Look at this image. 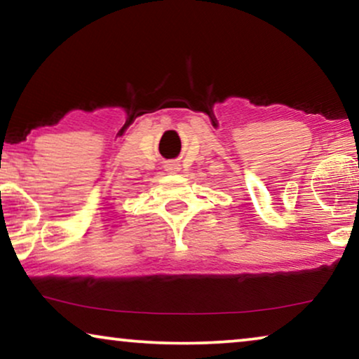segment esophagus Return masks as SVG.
Listing matches in <instances>:
<instances>
[{
    "mask_svg": "<svg viewBox=\"0 0 359 359\" xmlns=\"http://www.w3.org/2000/svg\"><path fill=\"white\" fill-rule=\"evenodd\" d=\"M178 166H180L178 163H170V165H168V170L171 171V173H176V171H178V170H180V168H178Z\"/></svg>",
    "mask_w": 359,
    "mask_h": 359,
    "instance_id": "esophagus-1",
    "label": "esophagus"
}]
</instances>
